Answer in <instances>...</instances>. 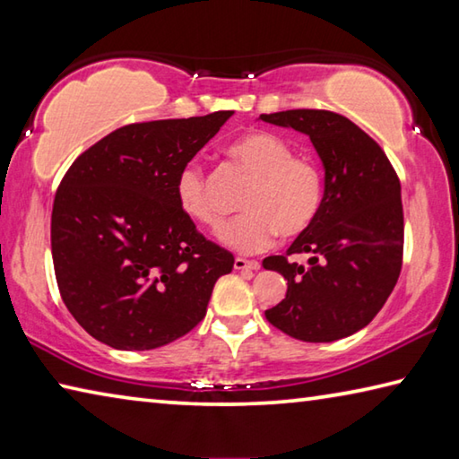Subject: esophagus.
<instances>
[{"instance_id": "34e87169", "label": "esophagus", "mask_w": 459, "mask_h": 459, "mask_svg": "<svg viewBox=\"0 0 459 459\" xmlns=\"http://www.w3.org/2000/svg\"><path fill=\"white\" fill-rule=\"evenodd\" d=\"M259 267H261L259 261H248V259H243V257L235 259V269L237 271H257Z\"/></svg>"}]
</instances>
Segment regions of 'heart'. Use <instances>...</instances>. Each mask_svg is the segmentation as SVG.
<instances>
[{
	"label": "heart",
	"instance_id": "heart-1",
	"mask_svg": "<svg viewBox=\"0 0 459 459\" xmlns=\"http://www.w3.org/2000/svg\"><path fill=\"white\" fill-rule=\"evenodd\" d=\"M232 166L251 178L237 222L222 232L224 245L240 253H259L283 238L301 237L312 229L324 202V178L316 161L293 153L291 143L273 131L253 129L224 147ZM178 204L190 221L208 230L224 227V214L214 204L204 168L186 166L176 182Z\"/></svg>",
	"mask_w": 459,
	"mask_h": 459
}]
</instances>
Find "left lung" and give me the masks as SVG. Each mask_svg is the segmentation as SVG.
I'll use <instances>...</instances> for the list:
<instances>
[{
    "label": "left lung",
    "mask_w": 459,
    "mask_h": 459,
    "mask_svg": "<svg viewBox=\"0 0 459 459\" xmlns=\"http://www.w3.org/2000/svg\"><path fill=\"white\" fill-rule=\"evenodd\" d=\"M309 135L325 168L322 211L285 255L263 267L287 279L285 299L265 312L269 324L304 342H333L372 322L403 265L401 184L375 139L344 115L291 108L261 115ZM304 254L306 262H298Z\"/></svg>",
    "instance_id": "8db88e82"
}]
</instances>
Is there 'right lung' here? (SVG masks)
Masks as SVG:
<instances>
[{"mask_svg":"<svg viewBox=\"0 0 459 459\" xmlns=\"http://www.w3.org/2000/svg\"><path fill=\"white\" fill-rule=\"evenodd\" d=\"M230 115L131 123L66 169L52 206L54 275L68 312L95 340L152 351L204 320L235 257L196 230L176 182Z\"/></svg>","mask_w":459,"mask_h":459,"instance_id":"add662e5","label":"right lung"}]
</instances>
